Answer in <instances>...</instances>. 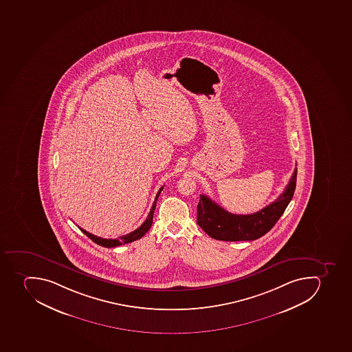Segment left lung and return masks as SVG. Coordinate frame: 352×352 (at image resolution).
Listing matches in <instances>:
<instances>
[{
	"instance_id": "left-lung-1",
	"label": "left lung",
	"mask_w": 352,
	"mask_h": 352,
	"mask_svg": "<svg viewBox=\"0 0 352 352\" xmlns=\"http://www.w3.org/2000/svg\"><path fill=\"white\" fill-rule=\"evenodd\" d=\"M296 168L276 201L254 214L236 215L225 210L206 195L199 196L197 224L210 237L219 241H254L265 235L276 224L289 201L296 186Z\"/></svg>"
}]
</instances>
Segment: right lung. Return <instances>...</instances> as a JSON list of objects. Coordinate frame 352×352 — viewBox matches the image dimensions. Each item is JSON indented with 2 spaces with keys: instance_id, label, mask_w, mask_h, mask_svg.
Wrapping results in <instances>:
<instances>
[{
  "instance_id": "obj_1",
  "label": "right lung",
  "mask_w": 352,
  "mask_h": 352,
  "mask_svg": "<svg viewBox=\"0 0 352 352\" xmlns=\"http://www.w3.org/2000/svg\"><path fill=\"white\" fill-rule=\"evenodd\" d=\"M164 186L160 187V190L157 192L156 198H155L154 204L151 206V212L148 214V217L146 219L145 222L142 223L140 226H139L137 230H133L131 233L126 234V235H122V236L119 237V239H102V237H98L94 234L89 233L87 230H83V228H80L81 232L83 234H86L87 236L89 239H92L94 242L97 243L100 246H104V248H116V246L122 245V244H127V243L133 242V241H137V239H142L146 233H147L149 228H151V224H153V217H154V212L155 208H156V203L157 199L160 197V194L163 190Z\"/></svg>"
}]
</instances>
